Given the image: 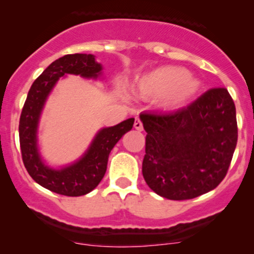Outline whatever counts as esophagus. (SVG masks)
<instances>
[{
    "mask_svg": "<svg viewBox=\"0 0 254 254\" xmlns=\"http://www.w3.org/2000/svg\"><path fill=\"white\" fill-rule=\"evenodd\" d=\"M134 127L136 130H139V131H142V129H143V127H142V123H141V120L139 119V118H136V119H135V123H134Z\"/></svg>",
    "mask_w": 254,
    "mask_h": 254,
    "instance_id": "1",
    "label": "esophagus"
}]
</instances>
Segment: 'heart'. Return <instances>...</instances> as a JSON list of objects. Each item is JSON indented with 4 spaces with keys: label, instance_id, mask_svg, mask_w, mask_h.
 Segmentation results:
<instances>
[{
    "label": "heart",
    "instance_id": "1",
    "mask_svg": "<svg viewBox=\"0 0 254 254\" xmlns=\"http://www.w3.org/2000/svg\"><path fill=\"white\" fill-rule=\"evenodd\" d=\"M203 82L194 73L181 66L165 65L139 76L135 94L141 99H158L166 112L186 108L199 94Z\"/></svg>",
    "mask_w": 254,
    "mask_h": 254
}]
</instances>
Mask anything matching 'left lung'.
<instances>
[{"instance_id": "8db88e82", "label": "left lung", "mask_w": 254, "mask_h": 254, "mask_svg": "<svg viewBox=\"0 0 254 254\" xmlns=\"http://www.w3.org/2000/svg\"><path fill=\"white\" fill-rule=\"evenodd\" d=\"M146 135L142 176L158 195L186 200L226 176L237 143L236 108L226 88H212L171 114L141 113Z\"/></svg>"}]
</instances>
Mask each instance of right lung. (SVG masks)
Listing matches in <instances>:
<instances>
[{"mask_svg": "<svg viewBox=\"0 0 254 254\" xmlns=\"http://www.w3.org/2000/svg\"><path fill=\"white\" fill-rule=\"evenodd\" d=\"M76 75L103 81V66L92 54H72L58 59L43 71L28 92L19 119V142L23 163L30 177L44 188L66 196H79L93 190L107 171L109 153L123 135L132 129L134 118L114 127H101L87 150L67 165H49L39 146V124L47 101L59 79Z\"/></svg>", "mask_w": 254, "mask_h": 254, "instance_id": "obj_1", "label": "right lung"}]
</instances>
